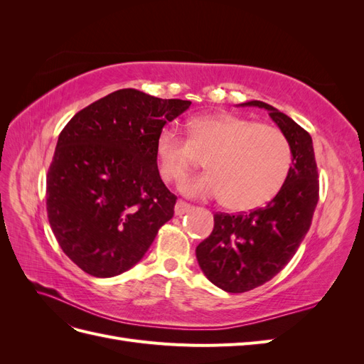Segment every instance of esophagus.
<instances>
[{
	"instance_id": "34e87169",
	"label": "esophagus",
	"mask_w": 364,
	"mask_h": 364,
	"mask_svg": "<svg viewBox=\"0 0 364 364\" xmlns=\"http://www.w3.org/2000/svg\"><path fill=\"white\" fill-rule=\"evenodd\" d=\"M191 208L193 206L190 203H186L183 200H178V203H176V206H174V213H176V215H183L186 213H190Z\"/></svg>"
}]
</instances>
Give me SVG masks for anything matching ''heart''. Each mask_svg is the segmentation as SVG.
<instances>
[{"instance_id":"b5f03b06","label":"heart","mask_w":364,"mask_h":364,"mask_svg":"<svg viewBox=\"0 0 364 364\" xmlns=\"http://www.w3.org/2000/svg\"><path fill=\"white\" fill-rule=\"evenodd\" d=\"M206 154L209 171L183 182L182 193L203 199L225 197L232 209H252L272 200L291 167V149L279 129L235 115L193 118L186 138L165 127L155 142L158 171L170 183L183 181Z\"/></svg>"}]
</instances>
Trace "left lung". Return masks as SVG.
<instances>
[{
    "instance_id": "obj_1",
    "label": "left lung",
    "mask_w": 364,
    "mask_h": 364,
    "mask_svg": "<svg viewBox=\"0 0 364 364\" xmlns=\"http://www.w3.org/2000/svg\"><path fill=\"white\" fill-rule=\"evenodd\" d=\"M241 106L267 109L291 149V167L279 193L250 213L214 214L211 235L196 247L205 277L228 293L266 284L287 266L311 226L318 200L313 139L299 124L264 102Z\"/></svg>"
}]
</instances>
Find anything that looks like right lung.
<instances>
[{"label":"right lung","instance_id":"1","mask_svg":"<svg viewBox=\"0 0 364 364\" xmlns=\"http://www.w3.org/2000/svg\"><path fill=\"white\" fill-rule=\"evenodd\" d=\"M191 102L119 90L77 112L60 132L47 174L48 222L74 264L111 278L144 257L174 214L155 142Z\"/></svg>","mask_w":364,"mask_h":364}]
</instances>
